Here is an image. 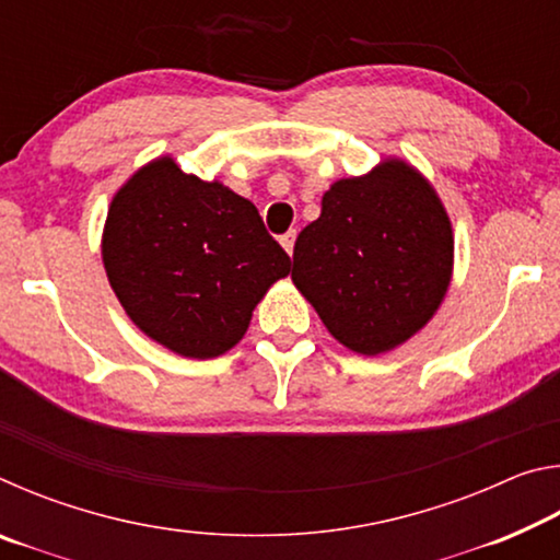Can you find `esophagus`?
Wrapping results in <instances>:
<instances>
[{
  "label": "esophagus",
  "mask_w": 560,
  "mask_h": 560,
  "mask_svg": "<svg viewBox=\"0 0 560 560\" xmlns=\"http://www.w3.org/2000/svg\"><path fill=\"white\" fill-rule=\"evenodd\" d=\"M293 244H296V230L281 234V246L289 252V257L293 254Z\"/></svg>",
  "instance_id": "34e87169"
}]
</instances>
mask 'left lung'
Returning a JSON list of instances; mask_svg holds the SVG:
<instances>
[{"instance_id":"left-lung-1","label":"left lung","mask_w":560,"mask_h":560,"mask_svg":"<svg viewBox=\"0 0 560 560\" xmlns=\"http://www.w3.org/2000/svg\"><path fill=\"white\" fill-rule=\"evenodd\" d=\"M452 226L434 189L400 160L338 179L293 246L291 279L340 343L363 355L405 343L452 277Z\"/></svg>"}]
</instances>
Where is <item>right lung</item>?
Returning <instances> with one entry per match:
<instances>
[{"mask_svg": "<svg viewBox=\"0 0 560 560\" xmlns=\"http://www.w3.org/2000/svg\"><path fill=\"white\" fill-rule=\"evenodd\" d=\"M113 291L140 330L185 358L240 343L252 311L291 269L259 210L170 158L132 175L103 234Z\"/></svg>", "mask_w": 560, "mask_h": 560, "instance_id": "right-lung-1", "label": "right lung"}]
</instances>
